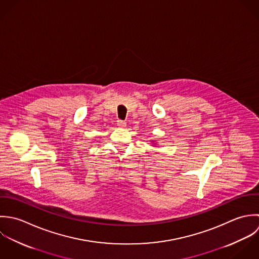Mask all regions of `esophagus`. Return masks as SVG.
Wrapping results in <instances>:
<instances>
[{"mask_svg": "<svg viewBox=\"0 0 259 259\" xmlns=\"http://www.w3.org/2000/svg\"><path fill=\"white\" fill-rule=\"evenodd\" d=\"M117 126H118V127L123 128V127H125V126H126V122H125V121H123V120H117Z\"/></svg>", "mask_w": 259, "mask_h": 259, "instance_id": "obj_1", "label": "esophagus"}]
</instances>
